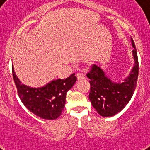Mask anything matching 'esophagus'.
Returning a JSON list of instances; mask_svg holds the SVG:
<instances>
[{"mask_svg": "<svg viewBox=\"0 0 150 150\" xmlns=\"http://www.w3.org/2000/svg\"><path fill=\"white\" fill-rule=\"evenodd\" d=\"M76 76H77L78 80H82L83 79H85V75L82 72H79L76 74Z\"/></svg>", "mask_w": 150, "mask_h": 150, "instance_id": "1", "label": "esophagus"}]
</instances>
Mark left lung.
<instances>
[{
    "label": "left lung",
    "mask_w": 150,
    "mask_h": 150,
    "mask_svg": "<svg viewBox=\"0 0 150 150\" xmlns=\"http://www.w3.org/2000/svg\"><path fill=\"white\" fill-rule=\"evenodd\" d=\"M132 44L135 65L129 76L123 82H113L96 64H93L87 72V77L90 79L89 100L101 116L111 117L117 114L128 104L134 94L139 75V61L132 39Z\"/></svg>",
    "instance_id": "left-lung-1"
}]
</instances>
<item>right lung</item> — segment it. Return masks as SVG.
Listing matches in <instances>:
<instances>
[{
	"label": "right lung",
	"mask_w": 150,
	"mask_h": 150,
	"mask_svg": "<svg viewBox=\"0 0 150 150\" xmlns=\"http://www.w3.org/2000/svg\"><path fill=\"white\" fill-rule=\"evenodd\" d=\"M12 75L23 104L36 116L47 120H54L61 115L65 104L67 92L77 80L73 73L66 79L54 80L45 86L36 89L22 84L15 75L13 66Z\"/></svg>",
	"instance_id": "add662e5"
}]
</instances>
